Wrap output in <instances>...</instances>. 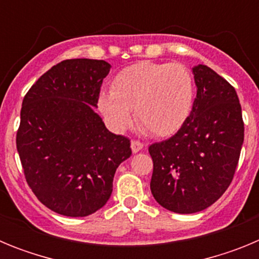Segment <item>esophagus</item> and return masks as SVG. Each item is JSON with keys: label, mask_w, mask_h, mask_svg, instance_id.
Returning <instances> with one entry per match:
<instances>
[{"label": "esophagus", "mask_w": 259, "mask_h": 259, "mask_svg": "<svg viewBox=\"0 0 259 259\" xmlns=\"http://www.w3.org/2000/svg\"><path fill=\"white\" fill-rule=\"evenodd\" d=\"M144 148V144L143 143H140V141H132L131 143V149H132V152L134 153H137V152H140L141 149H143Z\"/></svg>", "instance_id": "obj_1"}]
</instances>
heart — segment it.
<instances>
[{"label": "heart", "mask_w": 259, "mask_h": 259, "mask_svg": "<svg viewBox=\"0 0 259 259\" xmlns=\"http://www.w3.org/2000/svg\"><path fill=\"white\" fill-rule=\"evenodd\" d=\"M194 81L180 63L143 61L123 68L102 92L98 106L109 124L120 131L132 120L146 134L166 137L179 131L193 107Z\"/></svg>", "instance_id": "heart-1"}]
</instances>
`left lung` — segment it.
I'll list each match as a JSON object with an SVG mask.
<instances>
[{
    "label": "left lung",
    "mask_w": 259,
    "mask_h": 259,
    "mask_svg": "<svg viewBox=\"0 0 259 259\" xmlns=\"http://www.w3.org/2000/svg\"><path fill=\"white\" fill-rule=\"evenodd\" d=\"M197 96L172 137L152 144L150 191L178 214L202 211L230 187L244 143L241 105L232 85L205 65L192 68Z\"/></svg>",
    "instance_id": "obj_1"
}]
</instances>
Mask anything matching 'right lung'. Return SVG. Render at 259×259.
Instances as JSON below:
<instances>
[{
	"label": "right lung",
	"instance_id": "1",
	"mask_svg": "<svg viewBox=\"0 0 259 259\" xmlns=\"http://www.w3.org/2000/svg\"><path fill=\"white\" fill-rule=\"evenodd\" d=\"M111 66L88 58L53 66L23 98L17 134L27 184L41 203L66 217L101 209L118 166L132 154L95 111Z\"/></svg>",
	"mask_w": 259,
	"mask_h": 259
}]
</instances>
